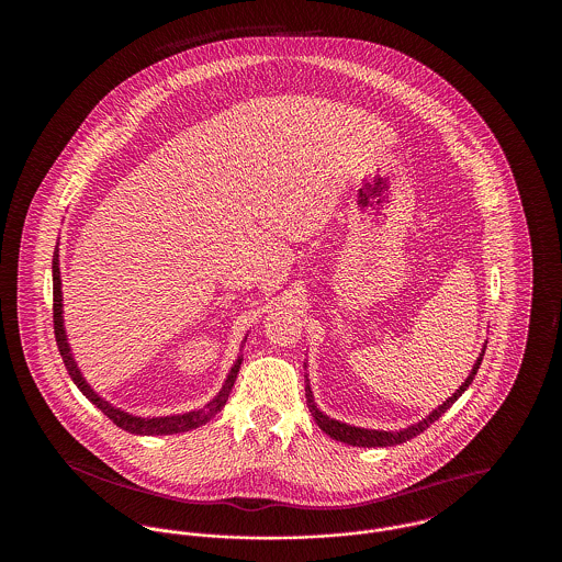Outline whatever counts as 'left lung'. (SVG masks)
<instances>
[{
  "label": "left lung",
  "instance_id": "obj_1",
  "mask_svg": "<svg viewBox=\"0 0 562 562\" xmlns=\"http://www.w3.org/2000/svg\"><path fill=\"white\" fill-rule=\"evenodd\" d=\"M484 349H486V346L482 348L481 356H479V360L474 362V367H472V371L468 374V379L459 385V390L454 392L453 396L447 398V402H442L438 408H434L428 417H424L422 422H417V424H413V426H408V428L390 429V431H385V429L356 428V426H349V424H344V422H337V419H333V417H328V415L322 413L321 408H318V404L314 401L312 387H310V383H307V385H305V398H307L310 413H312L314 422L321 426L324 434H328L333 440L346 442V445H351V447H364V449H371V447H373L374 449V447H394V445H402V442H406V440L419 436V434H422L424 429H428L434 422H438V417H442V415L447 413V408H451L454 402H457V398L472 385L474 376H476L479 369H481Z\"/></svg>",
  "mask_w": 562,
  "mask_h": 562
}]
</instances>
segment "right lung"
I'll return each instance as SVG.
<instances>
[{"instance_id": "right-lung-1", "label": "right lung", "mask_w": 562, "mask_h": 562, "mask_svg": "<svg viewBox=\"0 0 562 562\" xmlns=\"http://www.w3.org/2000/svg\"><path fill=\"white\" fill-rule=\"evenodd\" d=\"M60 266H58V244L54 248L53 255V312H54V335H56V346L63 356L65 369L69 371V376L74 379V383L78 385L81 394L92 402L97 408H101L109 419L117 426V428L126 429L136 436H168V434H181V431H189V429L200 428L206 422H211L214 415L225 406V402L229 398V392L236 383V376L240 371L241 353L236 358L232 371L227 374L223 387L218 390V394L214 396L213 401L204 404L202 408L189 411V413H181V415H166V417H138L133 413H126L117 406H113L111 402L101 398L90 383L83 379L80 367L71 353L69 341H67V333H65V321H63V291H60ZM246 341V339H244Z\"/></svg>"}]
</instances>
